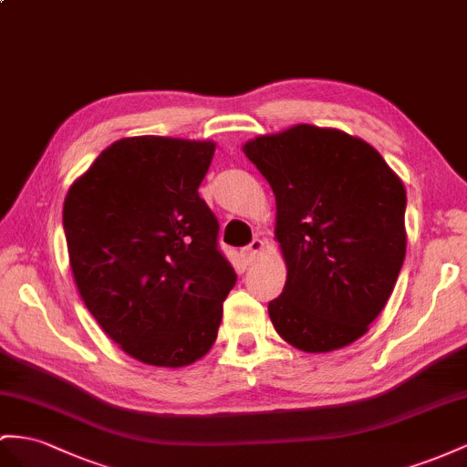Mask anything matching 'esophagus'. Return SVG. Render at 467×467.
<instances>
[{"label":"esophagus","mask_w":467,"mask_h":467,"mask_svg":"<svg viewBox=\"0 0 467 467\" xmlns=\"http://www.w3.org/2000/svg\"><path fill=\"white\" fill-rule=\"evenodd\" d=\"M265 246H266L265 241H260V238H254V241L250 243V244L243 250L244 260H246V262H253L254 258H258V256L262 254V250H265Z\"/></svg>","instance_id":"34e87169"}]
</instances>
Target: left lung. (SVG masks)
Listing matches in <instances>:
<instances>
[{
    "label": "left lung",
    "mask_w": 467,
    "mask_h": 467,
    "mask_svg": "<svg viewBox=\"0 0 467 467\" xmlns=\"http://www.w3.org/2000/svg\"><path fill=\"white\" fill-rule=\"evenodd\" d=\"M243 151L276 195L288 268L268 304L278 336L306 353L348 348L390 297L406 254V191L382 155L336 128L297 124Z\"/></svg>",
    "instance_id": "obj_1"
}]
</instances>
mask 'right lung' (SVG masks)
Listing matches in <instances>:
<instances>
[{
    "instance_id": "add662e5",
    "label": "right lung",
    "mask_w": 467,
    "mask_h": 467,
    "mask_svg": "<svg viewBox=\"0 0 467 467\" xmlns=\"http://www.w3.org/2000/svg\"><path fill=\"white\" fill-rule=\"evenodd\" d=\"M214 141L122 138L70 185V270L112 341L153 367H187L217 339L236 274L199 185Z\"/></svg>"
}]
</instances>
